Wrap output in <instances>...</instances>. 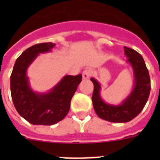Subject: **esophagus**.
I'll return each instance as SVG.
<instances>
[{"instance_id": "esophagus-1", "label": "esophagus", "mask_w": 160, "mask_h": 160, "mask_svg": "<svg viewBox=\"0 0 160 160\" xmlns=\"http://www.w3.org/2000/svg\"><path fill=\"white\" fill-rule=\"evenodd\" d=\"M91 74H92V70H91V69H86L82 73V78L88 79L91 76Z\"/></svg>"}]
</instances>
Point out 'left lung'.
<instances>
[{
    "label": "left lung",
    "instance_id": "left-lung-1",
    "mask_svg": "<svg viewBox=\"0 0 160 160\" xmlns=\"http://www.w3.org/2000/svg\"><path fill=\"white\" fill-rule=\"evenodd\" d=\"M124 53L128 58L127 62L132 67L134 87L121 104L111 105L103 101L100 95L101 85L94 78H90L94 84L92 102L94 111L102 119L111 122H127L135 118L146 105L151 91L149 73L142 55L126 46Z\"/></svg>",
    "mask_w": 160,
    "mask_h": 160
}]
</instances>
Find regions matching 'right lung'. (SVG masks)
I'll list each match as a JSON object with an SVG mask.
<instances>
[{
  "instance_id": "obj_1",
  "label": "right lung",
  "mask_w": 160,
  "mask_h": 160,
  "mask_svg": "<svg viewBox=\"0 0 160 160\" xmlns=\"http://www.w3.org/2000/svg\"><path fill=\"white\" fill-rule=\"evenodd\" d=\"M55 44H37L25 49L14 64L10 77L12 102L18 114L33 125H53L69 112L70 101L82 81V74L66 75L46 93L35 92L29 86L26 72L39 53L51 51Z\"/></svg>"
}]
</instances>
